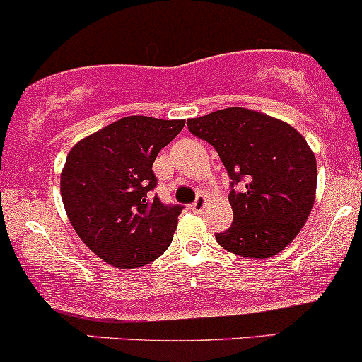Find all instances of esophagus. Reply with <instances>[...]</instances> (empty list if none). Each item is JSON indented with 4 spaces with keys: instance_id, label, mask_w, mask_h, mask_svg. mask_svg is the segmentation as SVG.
Masks as SVG:
<instances>
[{
    "instance_id": "esophagus-1",
    "label": "esophagus",
    "mask_w": 362,
    "mask_h": 362,
    "mask_svg": "<svg viewBox=\"0 0 362 362\" xmlns=\"http://www.w3.org/2000/svg\"><path fill=\"white\" fill-rule=\"evenodd\" d=\"M203 206H205V197L203 194H197V200L192 203V209L194 212H200Z\"/></svg>"
}]
</instances>
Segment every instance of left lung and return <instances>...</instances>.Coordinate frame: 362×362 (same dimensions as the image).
<instances>
[{
  "label": "left lung",
  "mask_w": 362,
  "mask_h": 362,
  "mask_svg": "<svg viewBox=\"0 0 362 362\" xmlns=\"http://www.w3.org/2000/svg\"><path fill=\"white\" fill-rule=\"evenodd\" d=\"M217 150L230 177L233 226L215 239L246 258H270L306 224L316 194V159L301 133L275 117L227 107L186 121ZM240 185V192L233 188Z\"/></svg>",
  "instance_id": "left-lung-1"
}]
</instances>
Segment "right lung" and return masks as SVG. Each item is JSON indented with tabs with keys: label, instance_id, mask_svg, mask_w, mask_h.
<instances>
[{
	"label": "right lung",
	"instance_id": "obj_1",
	"mask_svg": "<svg viewBox=\"0 0 362 362\" xmlns=\"http://www.w3.org/2000/svg\"><path fill=\"white\" fill-rule=\"evenodd\" d=\"M185 119L127 116L70 150L61 173V198L73 229L100 259L138 269L159 258L173 241L182 205L152 197L157 153Z\"/></svg>",
	"mask_w": 362,
	"mask_h": 362
}]
</instances>
